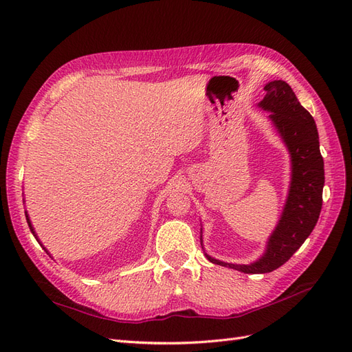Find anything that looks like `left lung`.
Masks as SVG:
<instances>
[{
    "instance_id": "8db88e82",
    "label": "left lung",
    "mask_w": 352,
    "mask_h": 352,
    "mask_svg": "<svg viewBox=\"0 0 352 352\" xmlns=\"http://www.w3.org/2000/svg\"><path fill=\"white\" fill-rule=\"evenodd\" d=\"M265 97L258 107L278 131L291 157V184L279 223L269 236L261 257L250 264H232L212 258L202 247L208 261L248 274L270 273L279 269L310 236L322 211L324 163L313 116L298 101L285 80H272L264 87Z\"/></svg>"
}]
</instances>
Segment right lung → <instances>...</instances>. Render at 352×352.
<instances>
[{"label":"right lung","instance_id":"add662e5","mask_svg":"<svg viewBox=\"0 0 352 352\" xmlns=\"http://www.w3.org/2000/svg\"><path fill=\"white\" fill-rule=\"evenodd\" d=\"M23 202H25V201H23ZM25 214H26V220H28V225H29V229H30V232H32V233H34V236H35V238H36V241L39 242V239H38V236H36V232H35L34 226H32V223H30V219H29V216H28V211H25ZM39 243H41V242H39ZM41 247H42V248H44V250L47 251V248H45V247H44V245H42V243H41ZM47 254H50V252L47 251ZM50 255H51V254H50Z\"/></svg>","mask_w":352,"mask_h":352}]
</instances>
